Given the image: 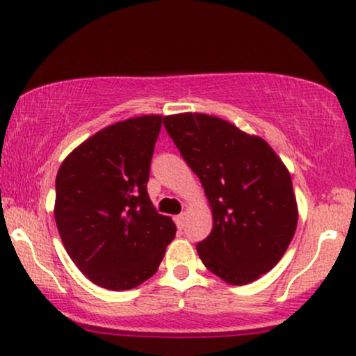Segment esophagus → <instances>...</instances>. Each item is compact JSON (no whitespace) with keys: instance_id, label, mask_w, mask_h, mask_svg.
I'll return each instance as SVG.
<instances>
[{"instance_id":"1","label":"esophagus","mask_w":356,"mask_h":356,"mask_svg":"<svg viewBox=\"0 0 356 356\" xmlns=\"http://www.w3.org/2000/svg\"><path fill=\"white\" fill-rule=\"evenodd\" d=\"M184 220H186V216H184V214L175 216V224H177L179 229H182V227H184Z\"/></svg>"}]
</instances>
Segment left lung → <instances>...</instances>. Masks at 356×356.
Segmentation results:
<instances>
[{"mask_svg": "<svg viewBox=\"0 0 356 356\" xmlns=\"http://www.w3.org/2000/svg\"><path fill=\"white\" fill-rule=\"evenodd\" d=\"M164 125L211 206L212 231L195 246L204 266L234 286L271 271L298 226L283 161L266 140L219 117L177 113Z\"/></svg>", "mask_w": 356, "mask_h": 356, "instance_id": "8db88e82", "label": "left lung"}]
</instances>
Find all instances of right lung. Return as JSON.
I'll list each match as a JSON object with an SVG mask.
<instances>
[{"instance_id": "right-lung-1", "label": "right lung", "mask_w": 356, "mask_h": 356, "mask_svg": "<svg viewBox=\"0 0 356 356\" xmlns=\"http://www.w3.org/2000/svg\"><path fill=\"white\" fill-rule=\"evenodd\" d=\"M164 118L140 115L93 134L61 162L55 220L61 243L92 283L112 291L142 284L175 236L147 194L150 161Z\"/></svg>"}]
</instances>
